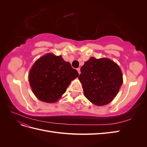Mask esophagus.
Listing matches in <instances>:
<instances>
[{"instance_id":"1","label":"esophagus","mask_w":147,"mask_h":147,"mask_svg":"<svg viewBox=\"0 0 147 147\" xmlns=\"http://www.w3.org/2000/svg\"><path fill=\"white\" fill-rule=\"evenodd\" d=\"M77 70V71H78V72L79 75L80 74V73H81V72H80V68H78Z\"/></svg>"}]
</instances>
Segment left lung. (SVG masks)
<instances>
[{
    "label": "left lung",
    "mask_w": 147,
    "mask_h": 147,
    "mask_svg": "<svg viewBox=\"0 0 147 147\" xmlns=\"http://www.w3.org/2000/svg\"><path fill=\"white\" fill-rule=\"evenodd\" d=\"M78 77L84 95L92 104L105 105L112 101L123 84L119 65L105 57H91L81 67Z\"/></svg>",
    "instance_id": "1"
}]
</instances>
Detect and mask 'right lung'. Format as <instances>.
Here are the masks:
<instances>
[{"instance_id": "add662e5", "label": "right lung", "mask_w": 147, "mask_h": 147, "mask_svg": "<svg viewBox=\"0 0 147 147\" xmlns=\"http://www.w3.org/2000/svg\"><path fill=\"white\" fill-rule=\"evenodd\" d=\"M78 75L77 70L61 56L48 53L35 62L29 71V82L37 99L54 103L66 91L71 81Z\"/></svg>"}]
</instances>
